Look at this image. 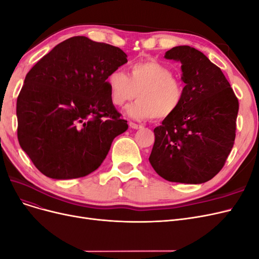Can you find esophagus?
I'll use <instances>...</instances> for the list:
<instances>
[{
	"mask_svg": "<svg viewBox=\"0 0 259 259\" xmlns=\"http://www.w3.org/2000/svg\"><path fill=\"white\" fill-rule=\"evenodd\" d=\"M130 127H131V128H133V130H138V128H142L143 126H142V125H139V124L130 122Z\"/></svg>",
	"mask_w": 259,
	"mask_h": 259,
	"instance_id": "esophagus-1",
	"label": "esophagus"
}]
</instances>
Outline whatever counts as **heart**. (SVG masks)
Returning a JSON list of instances; mask_svg holds the SVG:
<instances>
[{"mask_svg": "<svg viewBox=\"0 0 259 259\" xmlns=\"http://www.w3.org/2000/svg\"><path fill=\"white\" fill-rule=\"evenodd\" d=\"M111 103L122 107L138 96L126 108V114L143 121L154 117L164 120L173 115L184 100V86L174 72L158 61H139L131 67L128 75L121 68L112 70L107 77Z\"/></svg>", "mask_w": 259, "mask_h": 259, "instance_id": "b5f03b06", "label": "heart"}]
</instances>
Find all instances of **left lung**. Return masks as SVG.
<instances>
[{"label": "left lung", "mask_w": 259, "mask_h": 259, "mask_svg": "<svg viewBox=\"0 0 259 259\" xmlns=\"http://www.w3.org/2000/svg\"><path fill=\"white\" fill-rule=\"evenodd\" d=\"M164 58L182 65L183 104L154 132L149 162L173 183L203 184L224 166L236 138L239 101L222 70L200 51L180 45Z\"/></svg>", "instance_id": "left-lung-1"}]
</instances>
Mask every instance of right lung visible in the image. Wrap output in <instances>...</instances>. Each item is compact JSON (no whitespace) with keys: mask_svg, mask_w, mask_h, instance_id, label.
I'll list each match as a JSON object with an SVG mask.
<instances>
[{"mask_svg":"<svg viewBox=\"0 0 259 259\" xmlns=\"http://www.w3.org/2000/svg\"><path fill=\"white\" fill-rule=\"evenodd\" d=\"M126 57L115 46L73 36L27 73L17 98V136L42 174L53 179L91 174L128 128L107 86L109 73Z\"/></svg>","mask_w":259,"mask_h":259,"instance_id":"1","label":"right lung"}]
</instances>
